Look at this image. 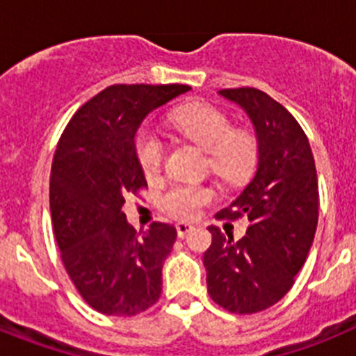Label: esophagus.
Returning a JSON list of instances; mask_svg holds the SVG:
<instances>
[{
	"label": "esophagus",
	"instance_id": "obj_1",
	"mask_svg": "<svg viewBox=\"0 0 356 356\" xmlns=\"http://www.w3.org/2000/svg\"><path fill=\"white\" fill-rule=\"evenodd\" d=\"M191 229H193V226L188 225V222H178V225H176V232H178V237L180 238H184Z\"/></svg>",
	"mask_w": 356,
	"mask_h": 356
}]
</instances>
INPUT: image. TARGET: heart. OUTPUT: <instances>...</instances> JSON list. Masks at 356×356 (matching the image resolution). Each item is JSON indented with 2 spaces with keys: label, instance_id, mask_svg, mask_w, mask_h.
I'll return each mask as SVG.
<instances>
[{
  "label": "heart",
  "instance_id": "obj_1",
  "mask_svg": "<svg viewBox=\"0 0 356 356\" xmlns=\"http://www.w3.org/2000/svg\"><path fill=\"white\" fill-rule=\"evenodd\" d=\"M171 127L184 139L196 144L209 155L210 171L222 181L234 184L253 169L259 144L248 130L234 128L232 119L216 106L194 103L175 110ZM135 155L146 176H156L163 163V143L156 134L143 130L135 139ZM213 200V191L205 185L176 184L162 197L163 210L175 219L191 221Z\"/></svg>",
  "mask_w": 356,
  "mask_h": 356
}]
</instances>
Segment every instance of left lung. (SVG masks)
I'll return each instance as SVG.
<instances>
[{"instance_id":"obj_1","label":"left lung","mask_w":356,"mask_h":356,"mask_svg":"<svg viewBox=\"0 0 356 356\" xmlns=\"http://www.w3.org/2000/svg\"><path fill=\"white\" fill-rule=\"evenodd\" d=\"M237 103L254 127L259 163L241 196L219 219L248 217L241 241L209 226L203 254L209 294L234 314H254L278 303L294 285L312 248L319 188L312 149L300 122L271 96L253 87L219 90Z\"/></svg>"}]
</instances>
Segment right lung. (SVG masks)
Masks as SVG:
<instances>
[{
  "instance_id": "1",
  "label": "right lung",
  "mask_w": 356,
  "mask_h": 356,
  "mask_svg": "<svg viewBox=\"0 0 356 356\" xmlns=\"http://www.w3.org/2000/svg\"><path fill=\"white\" fill-rule=\"evenodd\" d=\"M188 85H112L72 115L53 156L49 209L65 271L105 316H135L159 301L163 260L176 228L151 222L135 232L124 200L146 188L135 135L149 112Z\"/></svg>"
}]
</instances>
